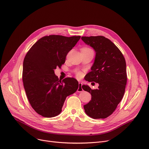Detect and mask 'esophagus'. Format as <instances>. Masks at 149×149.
<instances>
[{
	"label": "esophagus",
	"instance_id": "1",
	"mask_svg": "<svg viewBox=\"0 0 149 149\" xmlns=\"http://www.w3.org/2000/svg\"><path fill=\"white\" fill-rule=\"evenodd\" d=\"M83 91V89L82 88V83H78V88L77 89V92H81Z\"/></svg>",
	"mask_w": 149,
	"mask_h": 149
}]
</instances>
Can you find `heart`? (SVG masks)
I'll use <instances>...</instances> for the list:
<instances>
[{
	"instance_id": "obj_1",
	"label": "heart",
	"mask_w": 149,
	"mask_h": 149,
	"mask_svg": "<svg viewBox=\"0 0 149 149\" xmlns=\"http://www.w3.org/2000/svg\"><path fill=\"white\" fill-rule=\"evenodd\" d=\"M82 49H89V48H82ZM76 75H77V77L78 78H80V77L82 76V74H81V72H78L76 73Z\"/></svg>"
}]
</instances>
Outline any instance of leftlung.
<instances>
[{"instance_id":"1","label":"left lung","mask_w":149,"mask_h":149,"mask_svg":"<svg viewBox=\"0 0 149 149\" xmlns=\"http://www.w3.org/2000/svg\"><path fill=\"white\" fill-rule=\"evenodd\" d=\"M81 39L96 52L92 71L86 80L99 84L95 90L82 86L92 95L91 101L84 105V111L95 119L105 118L115 111L123 97L127 82L125 59L117 46L104 36H82Z\"/></svg>"}]
</instances>
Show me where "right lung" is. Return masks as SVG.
<instances>
[{"mask_svg":"<svg viewBox=\"0 0 149 149\" xmlns=\"http://www.w3.org/2000/svg\"><path fill=\"white\" fill-rule=\"evenodd\" d=\"M80 36H45L27 53L23 65L22 79L28 100L33 110L45 117L62 112L67 96L75 93L78 82L74 78L59 80L54 69L65 62L66 55Z\"/></svg>","mask_w":149,"mask_h":149,"instance_id":"right-lung-1","label":"right lung"}]
</instances>
